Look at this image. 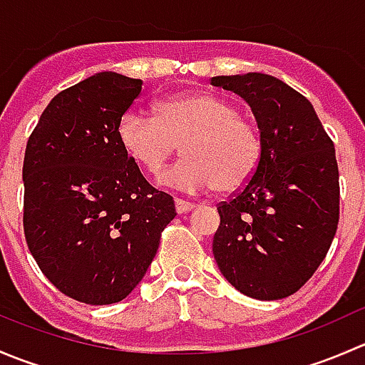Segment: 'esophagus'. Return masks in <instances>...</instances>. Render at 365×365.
Returning a JSON list of instances; mask_svg holds the SVG:
<instances>
[{
	"label": "esophagus",
	"mask_w": 365,
	"mask_h": 365,
	"mask_svg": "<svg viewBox=\"0 0 365 365\" xmlns=\"http://www.w3.org/2000/svg\"><path fill=\"white\" fill-rule=\"evenodd\" d=\"M175 208H176V213H180V215H182V213L190 212V210L194 208V205L187 203V201H183V200H175Z\"/></svg>",
	"instance_id": "esophagus-1"
}]
</instances>
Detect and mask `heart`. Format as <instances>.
Masks as SVG:
<instances>
[{"mask_svg": "<svg viewBox=\"0 0 365 365\" xmlns=\"http://www.w3.org/2000/svg\"><path fill=\"white\" fill-rule=\"evenodd\" d=\"M116 135L123 152L148 173H159L182 143L183 157L160 173L159 183L187 192H237L252 178L263 153L254 120L206 91L162 98L155 116L128 109Z\"/></svg>", "mask_w": 365, "mask_h": 365, "instance_id": "b5f03b06", "label": "heart"}]
</instances>
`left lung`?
I'll use <instances>...</instances> for the list:
<instances>
[{"mask_svg": "<svg viewBox=\"0 0 365 365\" xmlns=\"http://www.w3.org/2000/svg\"><path fill=\"white\" fill-rule=\"evenodd\" d=\"M240 95L263 141L247 185L217 206L213 257L233 288L256 300L298 292L329 252L339 222V171L332 139L311 102L268 73L212 77Z\"/></svg>", "mask_w": 365, "mask_h": 365, "instance_id": "obj_1", "label": "left lung"}]
</instances>
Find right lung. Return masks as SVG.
I'll use <instances>...</instances> for the list:
<instances>
[{"mask_svg":"<svg viewBox=\"0 0 365 365\" xmlns=\"http://www.w3.org/2000/svg\"><path fill=\"white\" fill-rule=\"evenodd\" d=\"M143 81L98 72L58 93L26 145L24 235L42 274L90 305L123 300L143 281L175 219L118 141Z\"/></svg>","mask_w":365,"mask_h":365,"instance_id":"obj_1","label":"right lung"}]
</instances>
